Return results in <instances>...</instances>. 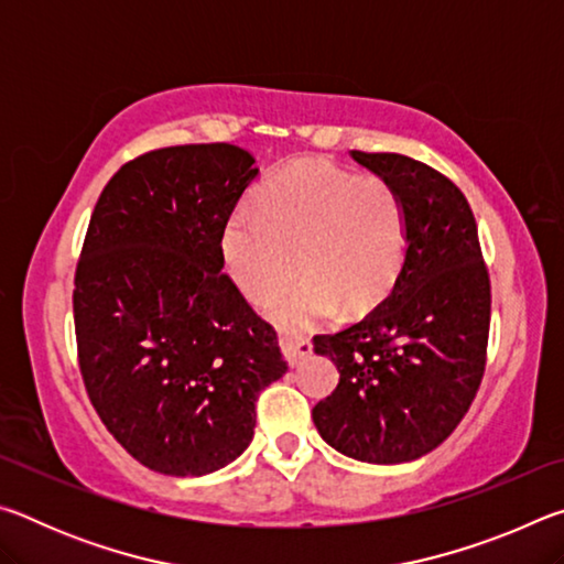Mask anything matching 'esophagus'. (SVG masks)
Wrapping results in <instances>:
<instances>
[{
	"label": "esophagus",
	"instance_id": "esophagus-1",
	"mask_svg": "<svg viewBox=\"0 0 564 564\" xmlns=\"http://www.w3.org/2000/svg\"><path fill=\"white\" fill-rule=\"evenodd\" d=\"M279 336H281L283 356H285V360L291 362V366H301L305 358H311L313 346H311V340L303 336V333H299V330H281Z\"/></svg>",
	"mask_w": 564,
	"mask_h": 564
}]
</instances>
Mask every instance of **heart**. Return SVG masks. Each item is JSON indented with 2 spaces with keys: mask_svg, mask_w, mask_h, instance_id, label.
I'll return each mask as SVG.
<instances>
[{
  "mask_svg": "<svg viewBox=\"0 0 564 564\" xmlns=\"http://www.w3.org/2000/svg\"><path fill=\"white\" fill-rule=\"evenodd\" d=\"M408 251V214L395 186L323 159H301L265 181L256 208L241 206L221 231L228 279L263 303L295 273L303 281L273 303V316L311 323L343 303L348 313L378 305Z\"/></svg>",
  "mask_w": 564,
  "mask_h": 564,
  "instance_id": "heart-1",
  "label": "heart"
}]
</instances>
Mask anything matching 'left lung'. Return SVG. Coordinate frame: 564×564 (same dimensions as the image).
I'll return each instance as SVG.
<instances>
[{"instance_id":"8db88e82","label":"left lung","mask_w":564,"mask_h":564,"mask_svg":"<svg viewBox=\"0 0 564 564\" xmlns=\"http://www.w3.org/2000/svg\"><path fill=\"white\" fill-rule=\"evenodd\" d=\"M352 159L403 198L408 251L386 301L313 338L340 373L313 423L338 453L395 465L435 451L475 400L488 358L490 275L473 208L451 178L403 154Z\"/></svg>"}]
</instances>
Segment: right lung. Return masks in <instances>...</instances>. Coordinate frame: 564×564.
<instances>
[{
	"instance_id": "1",
	"label": "right lung",
	"mask_w": 564,
	"mask_h": 564,
	"mask_svg": "<svg viewBox=\"0 0 564 564\" xmlns=\"http://www.w3.org/2000/svg\"><path fill=\"white\" fill-rule=\"evenodd\" d=\"M256 159L234 144L141 154L104 186L74 275L84 388L149 470L206 475L253 437L279 380L275 330L221 271V231Z\"/></svg>"
}]
</instances>
